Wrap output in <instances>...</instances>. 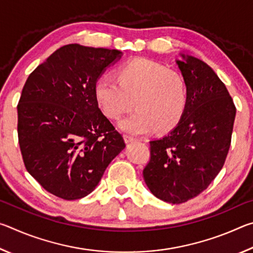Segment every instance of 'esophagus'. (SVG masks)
<instances>
[{
  "label": "esophagus",
  "instance_id": "obj_1",
  "mask_svg": "<svg viewBox=\"0 0 253 253\" xmlns=\"http://www.w3.org/2000/svg\"><path fill=\"white\" fill-rule=\"evenodd\" d=\"M124 139H125L126 143H131V142H135V140H137V138H135L134 136H130V135H125L124 136Z\"/></svg>",
  "mask_w": 253,
  "mask_h": 253
}]
</instances>
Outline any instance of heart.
I'll return each instance as SVG.
<instances>
[{
    "label": "heart",
    "mask_w": 253,
    "mask_h": 253,
    "mask_svg": "<svg viewBox=\"0 0 253 253\" xmlns=\"http://www.w3.org/2000/svg\"><path fill=\"white\" fill-rule=\"evenodd\" d=\"M95 97L102 111L118 118L135 104L137 108L119 122L123 130L140 134L170 130L186 110L188 90L181 74L148 59H135L118 68L117 78L97 79Z\"/></svg>",
    "instance_id": "1"
}]
</instances>
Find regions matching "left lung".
<instances>
[{"label":"left lung","mask_w":253,"mask_h":253,"mask_svg":"<svg viewBox=\"0 0 253 253\" xmlns=\"http://www.w3.org/2000/svg\"><path fill=\"white\" fill-rule=\"evenodd\" d=\"M181 55L176 63L187 84L186 110L174 129L149 142L151 160L143 170L149 191L172 204L198 196L219 174L237 111L212 68L192 55Z\"/></svg>","instance_id":"left-lung-1"}]
</instances>
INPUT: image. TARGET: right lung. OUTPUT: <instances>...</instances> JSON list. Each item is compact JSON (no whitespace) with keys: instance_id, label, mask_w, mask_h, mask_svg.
Returning a JSON list of instances; mask_svg holds the SVG:
<instances>
[{"instance_id":"add662e5","label":"right lung","mask_w":253,"mask_h":253,"mask_svg":"<svg viewBox=\"0 0 253 253\" xmlns=\"http://www.w3.org/2000/svg\"><path fill=\"white\" fill-rule=\"evenodd\" d=\"M122 54L67 44L25 81L18 105L21 154L28 172L58 198L90 194L126 146L95 97L97 79Z\"/></svg>"}]
</instances>
